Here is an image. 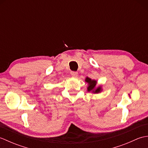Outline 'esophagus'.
Wrapping results in <instances>:
<instances>
[{
	"label": "esophagus",
	"instance_id": "1",
	"mask_svg": "<svg viewBox=\"0 0 148 148\" xmlns=\"http://www.w3.org/2000/svg\"><path fill=\"white\" fill-rule=\"evenodd\" d=\"M71 76L73 77H77L78 76V73L77 72H75V71H72L71 72Z\"/></svg>",
	"mask_w": 148,
	"mask_h": 148
}]
</instances>
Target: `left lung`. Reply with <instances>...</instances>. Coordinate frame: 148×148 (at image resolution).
I'll return each instance as SVG.
<instances>
[{
	"label": "left lung",
	"mask_w": 148,
	"mask_h": 148,
	"mask_svg": "<svg viewBox=\"0 0 148 148\" xmlns=\"http://www.w3.org/2000/svg\"><path fill=\"white\" fill-rule=\"evenodd\" d=\"M85 81L88 84V86L87 88L88 92H92L94 93H100L102 91V87L99 86L96 88L97 84V81L92 80L89 77H86Z\"/></svg>",
	"instance_id": "left-lung-1"
}]
</instances>
